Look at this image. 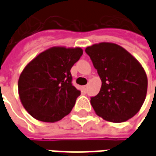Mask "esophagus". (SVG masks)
Wrapping results in <instances>:
<instances>
[{"mask_svg": "<svg viewBox=\"0 0 156 156\" xmlns=\"http://www.w3.org/2000/svg\"><path fill=\"white\" fill-rule=\"evenodd\" d=\"M83 90H84L85 92L88 90V85H85V86H83Z\"/></svg>", "mask_w": 156, "mask_h": 156, "instance_id": "1", "label": "esophagus"}]
</instances>
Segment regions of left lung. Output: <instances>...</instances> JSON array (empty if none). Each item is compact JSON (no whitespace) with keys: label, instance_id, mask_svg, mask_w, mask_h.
Masks as SVG:
<instances>
[{"label":"left lung","instance_id":"8db88e82","mask_svg":"<svg viewBox=\"0 0 156 156\" xmlns=\"http://www.w3.org/2000/svg\"><path fill=\"white\" fill-rule=\"evenodd\" d=\"M102 81L90 103L105 120L121 123L140 111L147 94L148 79L140 62L121 46L100 42L85 49Z\"/></svg>","mask_w":156,"mask_h":156}]
</instances>
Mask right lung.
Instances as JSON below:
<instances>
[{
	"label": "right lung",
	"instance_id": "right-lung-1",
	"mask_svg": "<svg viewBox=\"0 0 156 156\" xmlns=\"http://www.w3.org/2000/svg\"><path fill=\"white\" fill-rule=\"evenodd\" d=\"M83 54L81 48L51 47L32 59L19 77L18 94L32 117L53 123L68 115L80 95L72 84V67Z\"/></svg>",
	"mask_w": 156,
	"mask_h": 156
}]
</instances>
